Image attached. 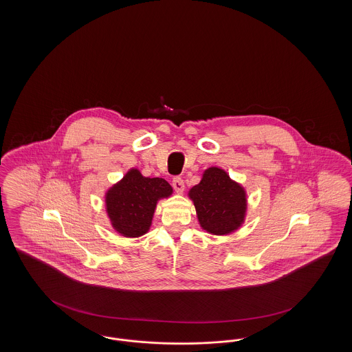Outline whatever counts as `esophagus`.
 <instances>
[{"instance_id": "obj_1", "label": "esophagus", "mask_w": 352, "mask_h": 352, "mask_svg": "<svg viewBox=\"0 0 352 352\" xmlns=\"http://www.w3.org/2000/svg\"><path fill=\"white\" fill-rule=\"evenodd\" d=\"M173 187H174V190L177 191V192H182L184 190V179L181 178V177H175V178H173Z\"/></svg>"}]
</instances>
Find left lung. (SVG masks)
<instances>
[{
	"instance_id": "obj_1",
	"label": "left lung",
	"mask_w": 352,
	"mask_h": 352,
	"mask_svg": "<svg viewBox=\"0 0 352 352\" xmlns=\"http://www.w3.org/2000/svg\"><path fill=\"white\" fill-rule=\"evenodd\" d=\"M188 195L194 201L201 228L207 232L231 234L241 226L247 208L245 191L224 170L207 168Z\"/></svg>"
}]
</instances>
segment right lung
<instances>
[{
  "label": "right lung",
  "mask_w": 352,
  "mask_h": 352,
  "mask_svg": "<svg viewBox=\"0 0 352 352\" xmlns=\"http://www.w3.org/2000/svg\"><path fill=\"white\" fill-rule=\"evenodd\" d=\"M171 186L162 178L142 177L131 170L107 192V212L113 228L126 237L146 234L157 201L171 195Z\"/></svg>",
  "instance_id": "add662e5"
}]
</instances>
